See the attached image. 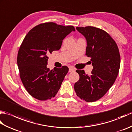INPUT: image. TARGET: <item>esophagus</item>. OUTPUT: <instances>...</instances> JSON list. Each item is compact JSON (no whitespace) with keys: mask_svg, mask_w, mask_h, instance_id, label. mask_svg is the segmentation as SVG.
Masks as SVG:
<instances>
[{"mask_svg":"<svg viewBox=\"0 0 132 132\" xmlns=\"http://www.w3.org/2000/svg\"><path fill=\"white\" fill-rule=\"evenodd\" d=\"M75 69L74 68H69V72H72L74 71Z\"/></svg>","mask_w":132,"mask_h":132,"instance_id":"obj_1","label":"esophagus"}]
</instances>
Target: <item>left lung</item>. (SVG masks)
<instances>
[{"mask_svg":"<svg viewBox=\"0 0 132 132\" xmlns=\"http://www.w3.org/2000/svg\"><path fill=\"white\" fill-rule=\"evenodd\" d=\"M87 40L86 55L91 57L93 70L86 74L77 70L79 80L74 85L77 96L94 102L104 95L116 80L120 66V55L116 42L107 32L96 27H77Z\"/></svg>","mask_w":132,"mask_h":132,"instance_id":"1","label":"left lung"}]
</instances>
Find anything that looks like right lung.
Wrapping results in <instances>:
<instances>
[{"label": "right lung", "instance_id": "right-lung-1", "mask_svg": "<svg viewBox=\"0 0 132 132\" xmlns=\"http://www.w3.org/2000/svg\"><path fill=\"white\" fill-rule=\"evenodd\" d=\"M75 30L72 26L49 22L35 27L26 36L17 63L21 82L32 97L46 100L57 94L69 68L63 66L50 70L47 68L48 55L60 49L64 37Z\"/></svg>", "mask_w": 132, "mask_h": 132}]
</instances>
